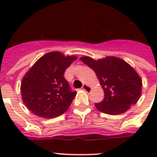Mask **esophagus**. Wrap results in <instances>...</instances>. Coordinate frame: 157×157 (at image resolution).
Here are the masks:
<instances>
[{"mask_svg": "<svg viewBox=\"0 0 157 157\" xmlns=\"http://www.w3.org/2000/svg\"><path fill=\"white\" fill-rule=\"evenodd\" d=\"M82 90L86 91L87 93H88V92H90L91 91V88L88 86V85H86V84H84L83 86H82Z\"/></svg>", "mask_w": 157, "mask_h": 157, "instance_id": "esophagus-1", "label": "esophagus"}]
</instances>
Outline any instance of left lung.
I'll list each match as a JSON object with an SVG mask.
<instances>
[{
	"instance_id": "1",
	"label": "left lung",
	"mask_w": 157,
	"mask_h": 157,
	"mask_svg": "<svg viewBox=\"0 0 157 157\" xmlns=\"http://www.w3.org/2000/svg\"><path fill=\"white\" fill-rule=\"evenodd\" d=\"M81 60L94 71L104 91L103 101L94 103L97 109L119 115L138 102L141 95V78L126 62L116 57L94 60L85 56Z\"/></svg>"
}]
</instances>
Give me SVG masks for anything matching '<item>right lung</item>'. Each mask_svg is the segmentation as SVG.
<instances>
[{
  "label": "right lung",
  "instance_id": "obj_1",
  "mask_svg": "<svg viewBox=\"0 0 157 157\" xmlns=\"http://www.w3.org/2000/svg\"><path fill=\"white\" fill-rule=\"evenodd\" d=\"M76 59L59 52L42 56L26 73L21 83L23 103L33 114L54 118L63 114L76 94L63 76L66 69Z\"/></svg>",
  "mask_w": 157,
  "mask_h": 157
}]
</instances>
